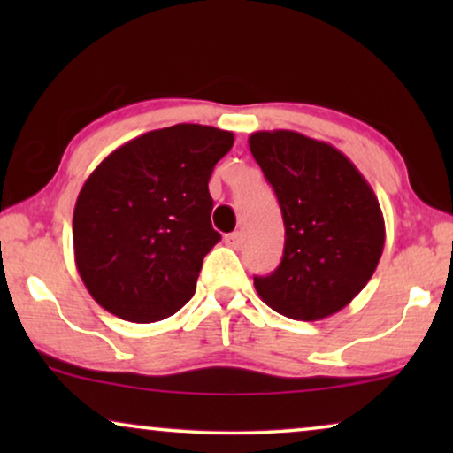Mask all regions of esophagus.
I'll list each match as a JSON object with an SVG mask.
<instances>
[{"label":"esophagus","mask_w":453,"mask_h":453,"mask_svg":"<svg viewBox=\"0 0 453 453\" xmlns=\"http://www.w3.org/2000/svg\"><path fill=\"white\" fill-rule=\"evenodd\" d=\"M225 243H226L228 247H233V250H239L241 243H243V234H241V233H231V234H226V237H225Z\"/></svg>","instance_id":"34e87169"}]
</instances>
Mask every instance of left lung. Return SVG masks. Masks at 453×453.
I'll use <instances>...</instances> for the list:
<instances>
[{"instance_id":"8db88e82","label":"left lung","mask_w":453,"mask_h":453,"mask_svg":"<svg viewBox=\"0 0 453 453\" xmlns=\"http://www.w3.org/2000/svg\"><path fill=\"white\" fill-rule=\"evenodd\" d=\"M250 150L274 188L284 220L280 265L253 278L259 299L290 319L338 313L371 280L383 253L377 196L326 142L274 129L251 134Z\"/></svg>"}]
</instances>
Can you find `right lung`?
Returning <instances> with one entry per match:
<instances>
[{"instance_id": "1", "label": "right lung", "mask_w": 453, "mask_h": 453, "mask_svg": "<svg viewBox=\"0 0 453 453\" xmlns=\"http://www.w3.org/2000/svg\"><path fill=\"white\" fill-rule=\"evenodd\" d=\"M234 135L177 123L126 142L90 173L73 208V257L98 305L134 324L177 313L220 241L208 181Z\"/></svg>"}]
</instances>
